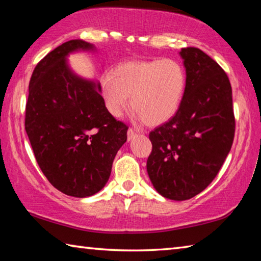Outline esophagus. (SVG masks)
Here are the masks:
<instances>
[{"label": "esophagus", "mask_w": 261, "mask_h": 261, "mask_svg": "<svg viewBox=\"0 0 261 261\" xmlns=\"http://www.w3.org/2000/svg\"><path fill=\"white\" fill-rule=\"evenodd\" d=\"M137 135V132L134 129H129L127 130V140H132L135 138V136Z\"/></svg>", "instance_id": "1"}]
</instances>
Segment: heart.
I'll list each match as a JSON object with an SVG mask.
<instances>
[{
    "instance_id": "1",
    "label": "heart",
    "mask_w": 261,
    "mask_h": 261,
    "mask_svg": "<svg viewBox=\"0 0 261 261\" xmlns=\"http://www.w3.org/2000/svg\"><path fill=\"white\" fill-rule=\"evenodd\" d=\"M100 88L112 116L120 117L131 102L138 120L155 126L178 112L187 88V73L173 59L125 62L101 77Z\"/></svg>"
}]
</instances>
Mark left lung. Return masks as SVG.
I'll return each mask as SVG.
<instances>
[{
	"label": "left lung",
	"instance_id": "1",
	"mask_svg": "<svg viewBox=\"0 0 261 261\" xmlns=\"http://www.w3.org/2000/svg\"><path fill=\"white\" fill-rule=\"evenodd\" d=\"M187 73L182 105L149 134L147 173L154 189L188 200L208 187L230 152L235 136L232 92L223 69L194 47L179 51Z\"/></svg>",
	"mask_w": 261,
	"mask_h": 261
}]
</instances>
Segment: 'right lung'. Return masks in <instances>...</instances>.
Masks as SVG:
<instances>
[{"mask_svg": "<svg viewBox=\"0 0 261 261\" xmlns=\"http://www.w3.org/2000/svg\"><path fill=\"white\" fill-rule=\"evenodd\" d=\"M95 51L70 40L39 62L31 77L25 130L34 156L53 187L68 196H93L108 182L127 126L108 113L100 83L70 68L68 56Z\"/></svg>", "mask_w": 261, "mask_h": 261, "instance_id": "add662e5", "label": "right lung"}]
</instances>
